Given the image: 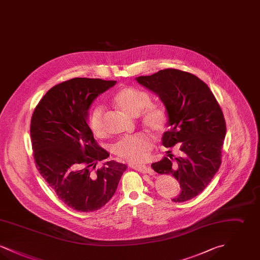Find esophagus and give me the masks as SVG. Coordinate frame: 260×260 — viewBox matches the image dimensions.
Returning a JSON list of instances; mask_svg holds the SVG:
<instances>
[{
    "label": "esophagus",
    "mask_w": 260,
    "mask_h": 260,
    "mask_svg": "<svg viewBox=\"0 0 260 260\" xmlns=\"http://www.w3.org/2000/svg\"><path fill=\"white\" fill-rule=\"evenodd\" d=\"M131 168L132 169H134V170H136L137 172H139V173H148L150 175H153L154 174V171L152 170V169H150L148 167H146V166H139V165H133V166H131Z\"/></svg>",
    "instance_id": "1"
}]
</instances>
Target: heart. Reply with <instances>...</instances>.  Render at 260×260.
<instances>
[{
  "label": "heart",
  "mask_w": 260,
  "mask_h": 260,
  "mask_svg": "<svg viewBox=\"0 0 260 260\" xmlns=\"http://www.w3.org/2000/svg\"><path fill=\"white\" fill-rule=\"evenodd\" d=\"M114 102L123 111L138 116L141 114V122L150 131L161 135L169 125V114L160 104H151V96L147 92L135 87H123L114 98ZM104 109L94 107L88 115V125L92 134L98 137L106 136L104 124ZM153 149V141L147 133L141 132L134 136H125L116 142L113 152L116 156L133 164H141L148 160Z\"/></svg>",
  "instance_id": "1"
}]
</instances>
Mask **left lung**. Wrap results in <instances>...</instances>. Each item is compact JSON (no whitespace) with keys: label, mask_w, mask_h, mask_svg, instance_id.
I'll return each mask as SVG.
<instances>
[{"label":"left lung","mask_w":260,"mask_h":260,"mask_svg":"<svg viewBox=\"0 0 260 260\" xmlns=\"http://www.w3.org/2000/svg\"><path fill=\"white\" fill-rule=\"evenodd\" d=\"M136 81L154 91L169 114L170 129L162 144L172 148L179 143V154L151 165L160 174L173 175L181 192L173 199L182 203L195 198L209 185L221 165L226 123L221 107L210 87L197 76L168 68Z\"/></svg>","instance_id":"left-lung-1"}]
</instances>
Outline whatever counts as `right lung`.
<instances>
[{
  "instance_id": "1",
  "label": "right lung",
  "mask_w": 260,
  "mask_h": 260,
  "mask_svg": "<svg viewBox=\"0 0 260 260\" xmlns=\"http://www.w3.org/2000/svg\"><path fill=\"white\" fill-rule=\"evenodd\" d=\"M116 81L74 78L51 87L33 112L30 135L36 168L66 206L92 212L115 194L126 166L100 147L87 124L92 101Z\"/></svg>"
}]
</instances>
